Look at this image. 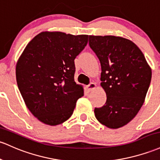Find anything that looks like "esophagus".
<instances>
[{
	"mask_svg": "<svg viewBox=\"0 0 160 160\" xmlns=\"http://www.w3.org/2000/svg\"><path fill=\"white\" fill-rule=\"evenodd\" d=\"M96 87V84L95 83H90L88 86H87V89L88 92H91Z\"/></svg>",
	"mask_w": 160,
	"mask_h": 160,
	"instance_id": "obj_1",
	"label": "esophagus"
}]
</instances>
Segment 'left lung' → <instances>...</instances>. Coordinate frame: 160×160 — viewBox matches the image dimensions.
I'll return each instance as SVG.
<instances>
[{
  "instance_id": "obj_1",
  "label": "left lung",
  "mask_w": 160,
  "mask_h": 160,
  "mask_svg": "<svg viewBox=\"0 0 160 160\" xmlns=\"http://www.w3.org/2000/svg\"><path fill=\"white\" fill-rule=\"evenodd\" d=\"M89 45L101 64L106 103L95 108L96 119L109 128L129 123L140 111L151 81V68L131 40L114 36H89Z\"/></svg>"
}]
</instances>
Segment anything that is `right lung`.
Segmentation results:
<instances>
[{"instance_id":"add662e5","label":"right lung","mask_w":160,"mask_h":160,"mask_svg":"<svg viewBox=\"0 0 160 160\" xmlns=\"http://www.w3.org/2000/svg\"><path fill=\"white\" fill-rule=\"evenodd\" d=\"M87 42V35L42 32L29 42L17 61L19 90L31 113L44 124L65 122L83 96L82 86L74 81V59Z\"/></svg>"}]
</instances>
